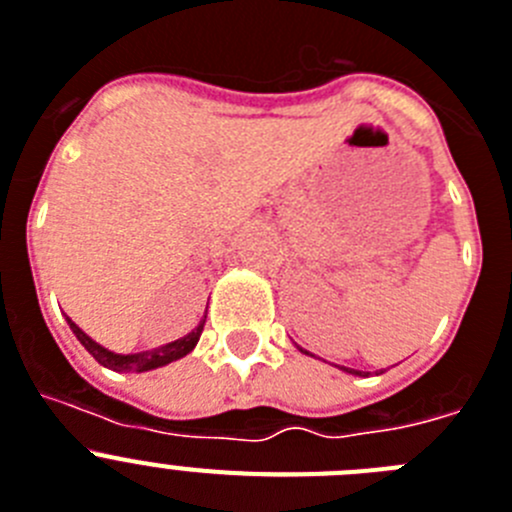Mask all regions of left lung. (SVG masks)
Returning <instances> with one entry per match:
<instances>
[{
  "label": "left lung",
  "instance_id": "obj_1",
  "mask_svg": "<svg viewBox=\"0 0 512 512\" xmlns=\"http://www.w3.org/2000/svg\"><path fill=\"white\" fill-rule=\"evenodd\" d=\"M301 350V348H299ZM301 353H306V350H301ZM342 371H348V373H355V376H361V371H355V368H345V366H340Z\"/></svg>",
  "mask_w": 512,
  "mask_h": 512
}]
</instances>
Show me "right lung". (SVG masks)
<instances>
[{
  "label": "right lung",
  "mask_w": 512,
  "mask_h": 512,
  "mask_svg": "<svg viewBox=\"0 0 512 512\" xmlns=\"http://www.w3.org/2000/svg\"><path fill=\"white\" fill-rule=\"evenodd\" d=\"M66 322H69L71 332L77 335V340L82 342L84 348L90 350V355L95 358L97 363H100V366L113 368V371H136V373H141V371H151V368L167 366V363H172V361H180L182 355H188L190 350L198 345V340H201V332H203V324H206V319H201V324H198L193 332H188L185 337H180V340L167 342V345H162V348L144 350V353H128V355L113 353V350L102 348V345H97V342L92 340L87 332L79 330L77 324L71 322L69 317H66Z\"/></svg>",
  "instance_id": "right-lung-1"
}]
</instances>
